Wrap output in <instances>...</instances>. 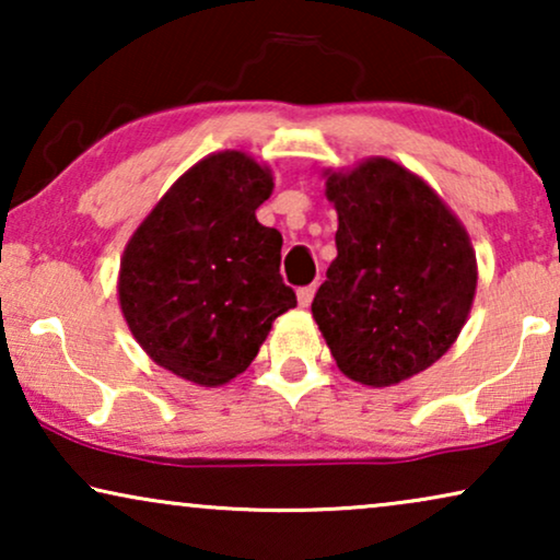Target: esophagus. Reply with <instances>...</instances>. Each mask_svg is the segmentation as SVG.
Instances as JSON below:
<instances>
[{
  "mask_svg": "<svg viewBox=\"0 0 560 560\" xmlns=\"http://www.w3.org/2000/svg\"><path fill=\"white\" fill-rule=\"evenodd\" d=\"M313 295H316V285H305V288L298 290V303H301V308H308Z\"/></svg>",
  "mask_w": 560,
  "mask_h": 560,
  "instance_id": "1",
  "label": "esophagus"
}]
</instances>
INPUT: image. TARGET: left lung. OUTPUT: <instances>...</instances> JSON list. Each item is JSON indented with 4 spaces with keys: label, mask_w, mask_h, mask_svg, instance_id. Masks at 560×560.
<instances>
[{
    "label": "left lung",
    "mask_w": 560,
    "mask_h": 560,
    "mask_svg": "<svg viewBox=\"0 0 560 560\" xmlns=\"http://www.w3.org/2000/svg\"><path fill=\"white\" fill-rule=\"evenodd\" d=\"M336 259L313 318L349 380L389 387L423 372L462 334L477 290L469 234L418 175L387 158L328 173Z\"/></svg>",
    "instance_id": "obj_1"
}]
</instances>
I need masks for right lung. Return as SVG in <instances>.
<instances>
[{"mask_svg": "<svg viewBox=\"0 0 560 560\" xmlns=\"http://www.w3.org/2000/svg\"><path fill=\"white\" fill-rule=\"evenodd\" d=\"M272 175L244 152L183 173L129 240L119 303L152 362L203 387L252 364L272 320L295 308L282 282L278 229L255 217Z\"/></svg>", "mask_w": 560, "mask_h": 560, "instance_id": "add662e5", "label": "right lung"}]
</instances>
